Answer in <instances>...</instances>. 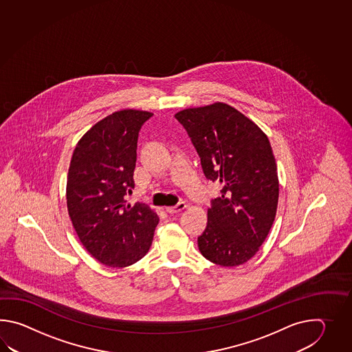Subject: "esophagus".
I'll use <instances>...</instances> for the list:
<instances>
[{
  "label": "esophagus",
  "instance_id": "esophagus-1",
  "mask_svg": "<svg viewBox=\"0 0 352 352\" xmlns=\"http://www.w3.org/2000/svg\"><path fill=\"white\" fill-rule=\"evenodd\" d=\"M187 204L185 201H181L177 204V205H175V206H168V208H166V211L167 212H170V214H176V212H179V211H182L184 209H186Z\"/></svg>",
  "mask_w": 352,
  "mask_h": 352
}]
</instances>
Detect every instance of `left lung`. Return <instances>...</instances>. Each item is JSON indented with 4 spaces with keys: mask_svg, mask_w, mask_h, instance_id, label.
I'll use <instances>...</instances> for the list:
<instances>
[{
    "mask_svg": "<svg viewBox=\"0 0 352 352\" xmlns=\"http://www.w3.org/2000/svg\"><path fill=\"white\" fill-rule=\"evenodd\" d=\"M175 117L194 143L206 179L223 186L208 210L199 250L217 265L244 264L259 250L277 214L279 182L270 140L253 120L220 102Z\"/></svg>",
    "mask_w": 352,
    "mask_h": 352,
    "instance_id": "1",
    "label": "left lung"
}]
</instances>
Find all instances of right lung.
I'll list each match as a JSON object with an SVG mask.
<instances>
[{"instance_id":"obj_1","label":"right lung","mask_w":352,"mask_h":352,"mask_svg":"<svg viewBox=\"0 0 352 352\" xmlns=\"http://www.w3.org/2000/svg\"><path fill=\"white\" fill-rule=\"evenodd\" d=\"M153 114L123 109L99 120L76 143L67 173V212L84 248L98 262L124 268L150 250L157 214L127 204L135 187L137 140Z\"/></svg>"}]
</instances>
